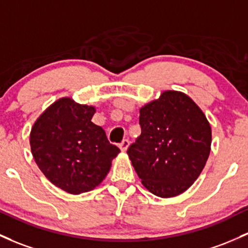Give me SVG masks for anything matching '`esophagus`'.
<instances>
[{"label":"esophagus","instance_id":"1","mask_svg":"<svg viewBox=\"0 0 248 248\" xmlns=\"http://www.w3.org/2000/svg\"><path fill=\"white\" fill-rule=\"evenodd\" d=\"M128 146H129V141L127 140V139H124V140L119 145V148L121 149L122 152H126L127 148H128Z\"/></svg>","mask_w":248,"mask_h":248}]
</instances>
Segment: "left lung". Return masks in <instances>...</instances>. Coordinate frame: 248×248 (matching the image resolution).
<instances>
[{"label": "left lung", "mask_w": 248, "mask_h": 248, "mask_svg": "<svg viewBox=\"0 0 248 248\" xmlns=\"http://www.w3.org/2000/svg\"><path fill=\"white\" fill-rule=\"evenodd\" d=\"M141 135L127 154L143 186L160 198L181 194L202 172L211 152L208 120L188 95L166 91L140 108Z\"/></svg>", "instance_id": "8db88e82"}]
</instances>
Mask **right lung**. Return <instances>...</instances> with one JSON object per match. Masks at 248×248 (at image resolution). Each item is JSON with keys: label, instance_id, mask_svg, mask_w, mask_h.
I'll return each mask as SVG.
<instances>
[{"label": "right lung", "instance_id": "add662e5", "mask_svg": "<svg viewBox=\"0 0 248 248\" xmlns=\"http://www.w3.org/2000/svg\"><path fill=\"white\" fill-rule=\"evenodd\" d=\"M93 106L62 97L43 111L31 132V148L41 172L70 194L89 192L101 184L120 153L102 127L92 122Z\"/></svg>", "mask_w": 248, "mask_h": 248}]
</instances>
